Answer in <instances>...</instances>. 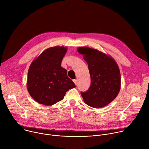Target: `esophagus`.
<instances>
[{"label":"esophagus","mask_w":149,"mask_h":149,"mask_svg":"<svg viewBox=\"0 0 149 149\" xmlns=\"http://www.w3.org/2000/svg\"><path fill=\"white\" fill-rule=\"evenodd\" d=\"M73 81H74V83H75V84L77 86L78 84V80L75 79H74Z\"/></svg>","instance_id":"34e87169"}]
</instances>
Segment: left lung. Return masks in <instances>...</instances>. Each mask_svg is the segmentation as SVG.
I'll return each instance as SVG.
<instances>
[{
  "label": "left lung",
  "mask_w": 149,
  "mask_h": 149,
  "mask_svg": "<svg viewBox=\"0 0 149 149\" xmlns=\"http://www.w3.org/2000/svg\"><path fill=\"white\" fill-rule=\"evenodd\" d=\"M84 55L88 66L91 85L84 92H81L87 105L99 108L113 101L120 87V74L116 62L111 56L87 47L78 49Z\"/></svg>",
  "instance_id": "left-lung-1"
}]
</instances>
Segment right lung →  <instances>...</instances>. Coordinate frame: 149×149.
Returning <instances> with one entry per match:
<instances>
[{
    "label": "right lung",
    "mask_w": 149,
    "mask_h": 149,
    "mask_svg": "<svg viewBox=\"0 0 149 149\" xmlns=\"http://www.w3.org/2000/svg\"><path fill=\"white\" fill-rule=\"evenodd\" d=\"M64 47H50L40 54L31 64L28 72L27 89L38 103L50 106L62 100L66 93L75 87L61 67L66 53Z\"/></svg>",
    "instance_id": "add662e5"
}]
</instances>
